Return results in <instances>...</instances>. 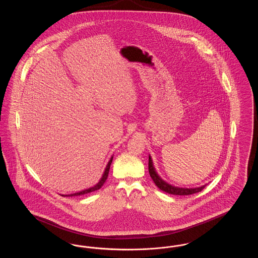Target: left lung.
I'll use <instances>...</instances> for the list:
<instances>
[{
    "label": "left lung",
    "mask_w": 258,
    "mask_h": 258,
    "mask_svg": "<svg viewBox=\"0 0 258 258\" xmlns=\"http://www.w3.org/2000/svg\"><path fill=\"white\" fill-rule=\"evenodd\" d=\"M149 173H150V176L153 179V181H154V183L156 184V185L160 189L165 191L166 194H169V195H174V196H189V195H194V194H197V192L201 191L206 186V184H204V185L197 186V187H189V188H187V187H179V186H175V185L168 184L167 182L162 180L160 178V175L158 174V172L156 171V168L154 166L153 160H152V158H151L150 155H149Z\"/></svg>",
    "instance_id": "obj_1"
}]
</instances>
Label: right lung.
I'll return each mask as SVG.
<instances>
[{"mask_svg":"<svg viewBox=\"0 0 258 258\" xmlns=\"http://www.w3.org/2000/svg\"><path fill=\"white\" fill-rule=\"evenodd\" d=\"M112 160H113V156L111 157L110 160L108 161V163H107V165H106V167L104 169V172H103L101 178L99 179V181L95 185H93V186H91L89 188H86V189H83L81 191H78V192H74V194H71V195H61V197H78V196H83V195H87V194H90V192H93L95 190L99 189L103 185V184L105 183V181H106V179L108 177V173H109V169H110Z\"/></svg>","mask_w":258,"mask_h":258,"instance_id":"add662e5","label":"right lung"}]
</instances>
